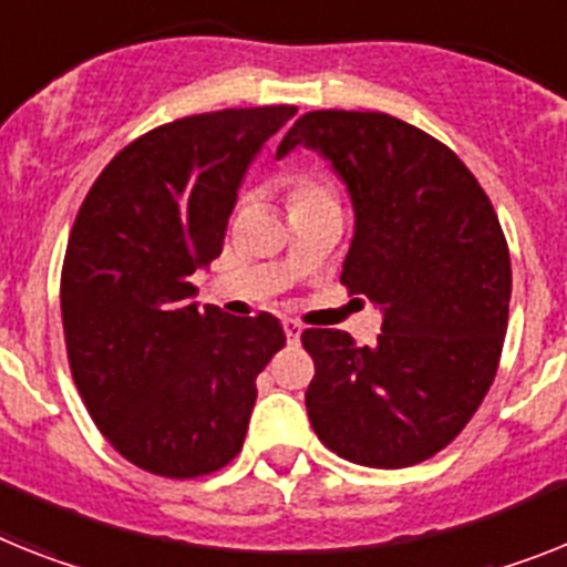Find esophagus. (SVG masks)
I'll return each mask as SVG.
<instances>
[{"label": "esophagus", "instance_id": "1", "mask_svg": "<svg viewBox=\"0 0 567 567\" xmlns=\"http://www.w3.org/2000/svg\"><path fill=\"white\" fill-rule=\"evenodd\" d=\"M282 328H285V337H288V342H299V337H302V326H299V322L285 320Z\"/></svg>", "mask_w": 567, "mask_h": 567}]
</instances>
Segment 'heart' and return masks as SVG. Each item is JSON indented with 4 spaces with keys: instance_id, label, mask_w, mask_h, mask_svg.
I'll list each match as a JSON object with an SVG mask.
<instances>
[{
    "instance_id": "heart-1",
    "label": "heart",
    "mask_w": 567,
    "mask_h": 567,
    "mask_svg": "<svg viewBox=\"0 0 567 567\" xmlns=\"http://www.w3.org/2000/svg\"><path fill=\"white\" fill-rule=\"evenodd\" d=\"M285 202L288 213L308 207H340V189L337 181L317 166H293L285 175Z\"/></svg>"
}]
</instances>
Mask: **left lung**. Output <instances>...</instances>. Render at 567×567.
Listing matches in <instances>:
<instances>
[{"mask_svg": "<svg viewBox=\"0 0 567 567\" xmlns=\"http://www.w3.org/2000/svg\"><path fill=\"white\" fill-rule=\"evenodd\" d=\"M320 150L354 202L340 282L383 306L378 342L306 328L311 426L340 458L378 470L421 464L478 412L502 360L511 250L487 193L437 137L383 112L320 109L276 155Z\"/></svg>", "mask_w": 567, "mask_h": 567, "instance_id": "left-lung-1", "label": "left lung"}]
</instances>
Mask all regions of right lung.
Listing matches in <instances>:
<instances>
[{"label":"right lung","mask_w":567,"mask_h":567,"mask_svg":"<svg viewBox=\"0 0 567 567\" xmlns=\"http://www.w3.org/2000/svg\"><path fill=\"white\" fill-rule=\"evenodd\" d=\"M297 106L221 109L123 146L80 204L63 274L65 354L109 444L164 478H202L245 444L256 374L285 346L270 313L198 308L189 276L225 245L247 164Z\"/></svg>","instance_id":"right-lung-1"}]
</instances>
